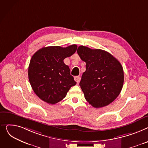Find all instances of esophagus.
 Masks as SVG:
<instances>
[{"mask_svg":"<svg viewBox=\"0 0 148 148\" xmlns=\"http://www.w3.org/2000/svg\"><path fill=\"white\" fill-rule=\"evenodd\" d=\"M74 79H75V81L77 83H79V81H80V79H81V77H80L79 76H75Z\"/></svg>","mask_w":148,"mask_h":148,"instance_id":"34e87169","label":"esophagus"}]
</instances>
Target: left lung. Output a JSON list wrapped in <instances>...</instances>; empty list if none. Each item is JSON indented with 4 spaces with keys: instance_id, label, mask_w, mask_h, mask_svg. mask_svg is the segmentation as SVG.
Listing matches in <instances>:
<instances>
[{
    "instance_id": "obj_1",
    "label": "left lung",
    "mask_w": 148,
    "mask_h": 148,
    "mask_svg": "<svg viewBox=\"0 0 148 148\" xmlns=\"http://www.w3.org/2000/svg\"><path fill=\"white\" fill-rule=\"evenodd\" d=\"M77 53L86 63L79 85L84 97L94 108L114 101L122 90L124 71L119 61L108 52L79 46Z\"/></svg>"
}]
</instances>
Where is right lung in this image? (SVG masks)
Returning <instances> with one entry per match:
<instances>
[{"label": "right lung", "mask_w": 148, "mask_h": 148, "mask_svg": "<svg viewBox=\"0 0 148 148\" xmlns=\"http://www.w3.org/2000/svg\"><path fill=\"white\" fill-rule=\"evenodd\" d=\"M76 45L66 48L60 46L43 47L32 56L29 66V79L32 88L43 101L54 105L65 97L76 85L69 67L63 62L73 55Z\"/></svg>", "instance_id": "obj_1"}]
</instances>
